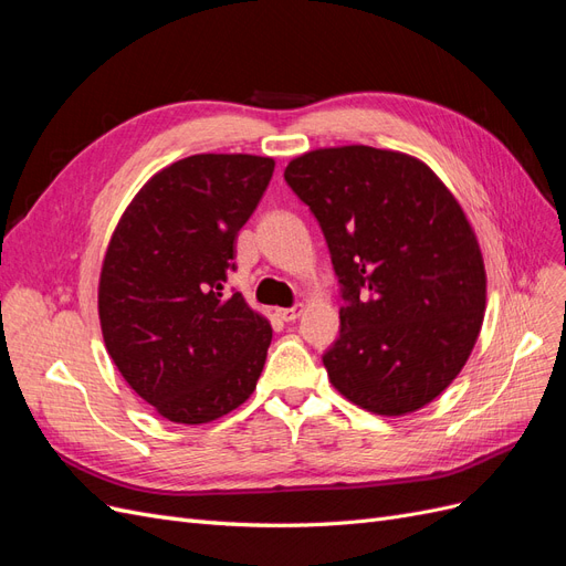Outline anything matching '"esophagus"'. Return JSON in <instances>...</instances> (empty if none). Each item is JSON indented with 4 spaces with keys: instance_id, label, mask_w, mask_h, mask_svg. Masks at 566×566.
Returning a JSON list of instances; mask_svg holds the SVG:
<instances>
[{
    "instance_id": "obj_1",
    "label": "esophagus",
    "mask_w": 566,
    "mask_h": 566,
    "mask_svg": "<svg viewBox=\"0 0 566 566\" xmlns=\"http://www.w3.org/2000/svg\"><path fill=\"white\" fill-rule=\"evenodd\" d=\"M276 316H279L281 321L290 323V321H295V318L302 316V306H293V310H276Z\"/></svg>"
}]
</instances>
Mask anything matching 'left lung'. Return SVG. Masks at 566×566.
I'll list each match as a JSON object with an SVG mask.
<instances>
[{"label":"left lung","instance_id":"1","mask_svg":"<svg viewBox=\"0 0 566 566\" xmlns=\"http://www.w3.org/2000/svg\"><path fill=\"white\" fill-rule=\"evenodd\" d=\"M285 181L318 219L342 285L333 387L375 416L432 403L468 364L486 312L482 248L458 198L401 150L316 148Z\"/></svg>","mask_w":566,"mask_h":566}]
</instances>
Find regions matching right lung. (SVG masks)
<instances>
[{
    "mask_svg": "<svg viewBox=\"0 0 566 566\" xmlns=\"http://www.w3.org/2000/svg\"><path fill=\"white\" fill-rule=\"evenodd\" d=\"M273 167L250 153L177 160L142 186L111 235L98 276L104 345L169 422L227 416L260 380L271 323L224 283Z\"/></svg>",
    "mask_w": 566,
    "mask_h": 566,
    "instance_id": "add662e5",
    "label": "right lung"
}]
</instances>
